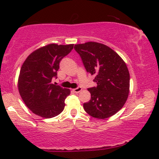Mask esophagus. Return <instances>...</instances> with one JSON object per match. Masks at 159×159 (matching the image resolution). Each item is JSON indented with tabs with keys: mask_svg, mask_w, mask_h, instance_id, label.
I'll return each mask as SVG.
<instances>
[{
	"mask_svg": "<svg viewBox=\"0 0 159 159\" xmlns=\"http://www.w3.org/2000/svg\"><path fill=\"white\" fill-rule=\"evenodd\" d=\"M82 90V88H80V87H78V88L74 89L73 91H74V92H75V93H80V91H81Z\"/></svg>",
	"mask_w": 159,
	"mask_h": 159,
	"instance_id": "1",
	"label": "esophagus"
}]
</instances>
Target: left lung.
<instances>
[{
  "instance_id": "left-lung-1",
  "label": "left lung",
  "mask_w": 159,
  "mask_h": 159,
  "mask_svg": "<svg viewBox=\"0 0 159 159\" xmlns=\"http://www.w3.org/2000/svg\"><path fill=\"white\" fill-rule=\"evenodd\" d=\"M84 68L96 87L88 88L91 99L83 104L91 116L106 119L119 111L127 101L129 92V73L122 58L107 45L88 42L75 45Z\"/></svg>"
}]
</instances>
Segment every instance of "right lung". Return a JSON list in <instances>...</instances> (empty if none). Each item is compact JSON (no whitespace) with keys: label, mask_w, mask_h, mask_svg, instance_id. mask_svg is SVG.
Listing matches in <instances>:
<instances>
[{"label":"right lung","mask_w":159,"mask_h":159,"mask_svg":"<svg viewBox=\"0 0 159 159\" xmlns=\"http://www.w3.org/2000/svg\"><path fill=\"white\" fill-rule=\"evenodd\" d=\"M74 44H49L28 56L18 80L19 94L34 114L45 119L58 116L64 110L70 90L52 83L57 78L59 63L70 53Z\"/></svg>","instance_id":"1"}]
</instances>
